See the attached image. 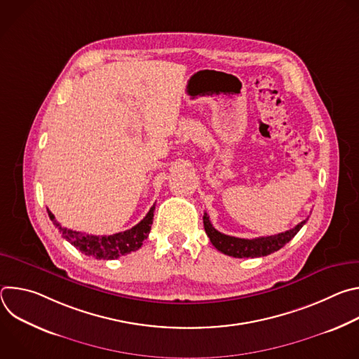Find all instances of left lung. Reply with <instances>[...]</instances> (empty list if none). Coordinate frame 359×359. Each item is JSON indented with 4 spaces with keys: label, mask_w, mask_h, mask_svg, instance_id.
Instances as JSON below:
<instances>
[{
    "label": "left lung",
    "mask_w": 359,
    "mask_h": 359,
    "mask_svg": "<svg viewBox=\"0 0 359 359\" xmlns=\"http://www.w3.org/2000/svg\"><path fill=\"white\" fill-rule=\"evenodd\" d=\"M305 222L306 220L301 222L294 229L287 230L284 233L248 240V238H238V237L227 236V234H223V233L217 231L213 227L212 222L209 220L208 213H204V216H203L204 230H206V234L209 236L212 244L219 251H222L223 254L231 255V257H236V259L264 257V255H269L274 251H278L281 247H284L299 231V229L305 224Z\"/></svg>",
    "instance_id": "obj_1"
}]
</instances>
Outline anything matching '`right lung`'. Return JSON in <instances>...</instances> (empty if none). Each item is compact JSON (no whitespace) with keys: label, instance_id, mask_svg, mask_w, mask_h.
Masks as SVG:
<instances>
[{"label":"right lung","instance_id":"obj_1","mask_svg":"<svg viewBox=\"0 0 359 359\" xmlns=\"http://www.w3.org/2000/svg\"><path fill=\"white\" fill-rule=\"evenodd\" d=\"M153 212H155V204L150 208L149 213L144 216L140 223L135 227L111 234V236H93L81 231H75L67 227H62L57 220L55 216L48 210L49 219L53 220L54 226L60 230L62 237L69 241L74 247H76L81 252L96 260H115L119 259L121 255L129 254L136 251L143 244V240L147 238L151 223H153Z\"/></svg>","mask_w":359,"mask_h":359}]
</instances>
